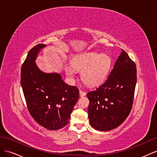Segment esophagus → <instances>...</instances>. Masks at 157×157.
Segmentation results:
<instances>
[{
	"instance_id": "1",
	"label": "esophagus",
	"mask_w": 157,
	"mask_h": 157,
	"mask_svg": "<svg viewBox=\"0 0 157 157\" xmlns=\"http://www.w3.org/2000/svg\"><path fill=\"white\" fill-rule=\"evenodd\" d=\"M79 94H80V97H83V96H86V93L85 92H84V91H82V90H80Z\"/></svg>"
}]
</instances>
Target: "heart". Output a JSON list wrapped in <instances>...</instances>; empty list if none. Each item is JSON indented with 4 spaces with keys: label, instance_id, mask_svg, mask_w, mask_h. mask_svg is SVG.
Wrapping results in <instances>:
<instances>
[{
    "label": "heart",
    "instance_id": "heart-1",
    "mask_svg": "<svg viewBox=\"0 0 157 157\" xmlns=\"http://www.w3.org/2000/svg\"><path fill=\"white\" fill-rule=\"evenodd\" d=\"M71 66L65 67V73L68 77H75V71L80 70L82 81L89 86H96L101 84L109 73L111 66L110 57L106 54L88 52L75 56L71 59Z\"/></svg>",
    "mask_w": 157,
    "mask_h": 157
}]
</instances>
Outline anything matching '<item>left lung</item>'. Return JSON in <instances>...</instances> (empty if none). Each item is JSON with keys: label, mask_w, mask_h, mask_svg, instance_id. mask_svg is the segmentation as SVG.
Returning <instances> with one entry per match:
<instances>
[{"label": "left lung", "mask_w": 157, "mask_h": 157, "mask_svg": "<svg viewBox=\"0 0 157 157\" xmlns=\"http://www.w3.org/2000/svg\"><path fill=\"white\" fill-rule=\"evenodd\" d=\"M136 80V63L122 50L107 79L87 94L88 118L94 128L109 131L125 121L132 109Z\"/></svg>", "instance_id": "1"}]
</instances>
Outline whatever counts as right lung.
I'll list each match as a JSON object with an SVG mask.
<instances>
[{
	"mask_svg": "<svg viewBox=\"0 0 157 157\" xmlns=\"http://www.w3.org/2000/svg\"><path fill=\"white\" fill-rule=\"evenodd\" d=\"M45 46L37 44L29 52L21 69V85L32 117L46 129L56 130L69 123L79 91L59 73H46L37 67L36 58Z\"/></svg>",
	"mask_w": 157,
	"mask_h": 157,
	"instance_id": "right-lung-1",
	"label": "right lung"
}]
</instances>
